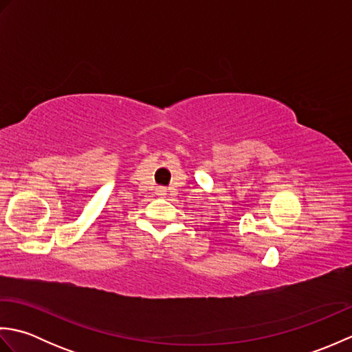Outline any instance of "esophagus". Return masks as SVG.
<instances>
[{"instance_id": "1", "label": "esophagus", "mask_w": 352, "mask_h": 352, "mask_svg": "<svg viewBox=\"0 0 352 352\" xmlns=\"http://www.w3.org/2000/svg\"><path fill=\"white\" fill-rule=\"evenodd\" d=\"M155 193H157V195H159V197H163V195H166V190H164L163 188H159V189L155 190Z\"/></svg>"}]
</instances>
